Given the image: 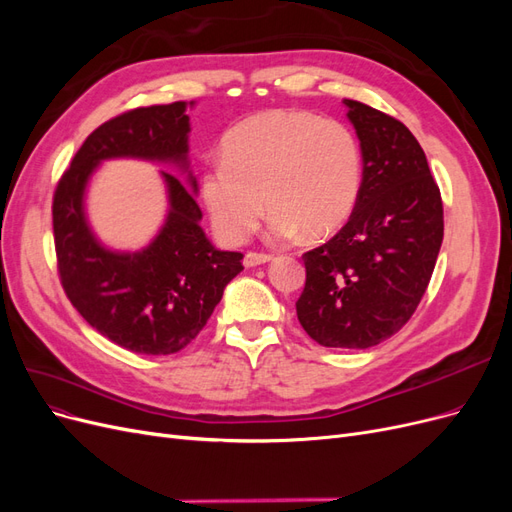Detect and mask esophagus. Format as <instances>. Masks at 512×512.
<instances>
[{
	"label": "esophagus",
	"instance_id": "34e87169",
	"mask_svg": "<svg viewBox=\"0 0 512 512\" xmlns=\"http://www.w3.org/2000/svg\"><path fill=\"white\" fill-rule=\"evenodd\" d=\"M271 260V254H262V252H247L243 256V265L245 267H258V265H265V262Z\"/></svg>",
	"mask_w": 512,
	"mask_h": 512
}]
</instances>
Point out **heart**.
Instances as JSON below:
<instances>
[{"mask_svg": "<svg viewBox=\"0 0 512 512\" xmlns=\"http://www.w3.org/2000/svg\"><path fill=\"white\" fill-rule=\"evenodd\" d=\"M361 183V147L344 123L277 108L224 136L222 158L203 168L198 190L213 230L237 245L265 207L273 239L329 237L348 222Z\"/></svg>", "mask_w": 512, "mask_h": 512, "instance_id": "obj_1", "label": "heart"}]
</instances>
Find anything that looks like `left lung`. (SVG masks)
Listing matches in <instances>:
<instances>
[{"label": "left lung", "instance_id": "1", "mask_svg": "<svg viewBox=\"0 0 512 512\" xmlns=\"http://www.w3.org/2000/svg\"><path fill=\"white\" fill-rule=\"evenodd\" d=\"M361 141L363 183L348 224L303 254L297 316L327 348H371L395 335L429 286L444 237L442 196L399 119L344 100Z\"/></svg>", "mask_w": 512, "mask_h": 512}]
</instances>
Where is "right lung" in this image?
<instances>
[{"mask_svg": "<svg viewBox=\"0 0 512 512\" xmlns=\"http://www.w3.org/2000/svg\"><path fill=\"white\" fill-rule=\"evenodd\" d=\"M194 104V102H190ZM185 102L141 106L91 132L53 194L57 271L66 297L91 327L138 354H175L203 331L226 284L243 271L241 252L215 250L200 228L194 192L162 173L168 215L145 250L119 254L89 230L83 194L102 160L141 158L188 168L190 117Z\"/></svg>", "mask_w": 512, "mask_h": 512, "instance_id": "add662e5", "label": "right lung"}]
</instances>
